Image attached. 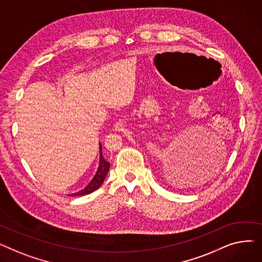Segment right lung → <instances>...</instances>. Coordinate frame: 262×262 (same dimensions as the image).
Returning a JSON list of instances; mask_svg holds the SVG:
<instances>
[{"instance_id":"1","label":"right lung","mask_w":262,"mask_h":262,"mask_svg":"<svg viewBox=\"0 0 262 262\" xmlns=\"http://www.w3.org/2000/svg\"><path fill=\"white\" fill-rule=\"evenodd\" d=\"M109 168H110V163L105 160V158L103 157V154H102V145L100 143V160H99V167H98V170H96L94 176L92 180L89 182V184L85 187L82 188L81 190H79L78 192H76V193H73V194H69L70 196H81V195H86V194H89V193H92L93 191L98 190L102 184L104 183L105 181V177L109 171Z\"/></svg>"}]
</instances>
